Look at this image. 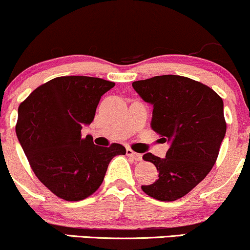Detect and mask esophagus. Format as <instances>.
Returning a JSON list of instances; mask_svg holds the SVG:
<instances>
[{
  "label": "esophagus",
  "mask_w": 250,
  "mask_h": 250,
  "mask_svg": "<svg viewBox=\"0 0 250 250\" xmlns=\"http://www.w3.org/2000/svg\"><path fill=\"white\" fill-rule=\"evenodd\" d=\"M127 155L128 156H130L131 159H134L135 161H141L142 160V155L139 153H135L133 149H130V148H127Z\"/></svg>",
  "instance_id": "34e87169"
}]
</instances>
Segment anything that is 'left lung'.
Returning a JSON list of instances; mask_svg holds the SVG:
<instances>
[{
    "mask_svg": "<svg viewBox=\"0 0 250 250\" xmlns=\"http://www.w3.org/2000/svg\"><path fill=\"white\" fill-rule=\"evenodd\" d=\"M143 101L153 104L151 128L170 145L165 159L151 153L159 179L142 190L159 201L187 195L207 176L226 135L223 101L208 85L179 75L154 76L133 82Z\"/></svg>",
    "mask_w": 250,
    "mask_h": 250,
    "instance_id": "1",
    "label": "left lung"
}]
</instances>
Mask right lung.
I'll return each instance as SVG.
<instances>
[{
  "instance_id": "right-lung-1",
  "label": "right lung",
  "mask_w": 250,
  "mask_h": 250,
  "mask_svg": "<svg viewBox=\"0 0 250 250\" xmlns=\"http://www.w3.org/2000/svg\"><path fill=\"white\" fill-rule=\"evenodd\" d=\"M114 85L99 77H55L20 104L17 139L37 179L60 199L90 196L102 185L111 159L125 154L122 145L100 147L81 134Z\"/></svg>"
}]
</instances>
